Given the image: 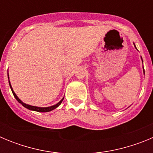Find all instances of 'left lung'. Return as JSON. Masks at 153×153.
Here are the masks:
<instances>
[{"label":"left lung","instance_id":"obj_1","mask_svg":"<svg viewBox=\"0 0 153 153\" xmlns=\"http://www.w3.org/2000/svg\"><path fill=\"white\" fill-rule=\"evenodd\" d=\"M135 47H136V46H135Z\"/></svg>","mask_w":153,"mask_h":153}]
</instances>
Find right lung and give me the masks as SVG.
<instances>
[{
	"label": "right lung",
	"instance_id": "obj_1",
	"mask_svg": "<svg viewBox=\"0 0 153 153\" xmlns=\"http://www.w3.org/2000/svg\"><path fill=\"white\" fill-rule=\"evenodd\" d=\"M9 84H10V89H11V90H12V93H13V96H14V97H15L16 100H17L20 103L22 104L23 106H24L25 108H27V109H30V110H33V111L40 112V113H46V112H50V111H51V110H53V109H56V107H58V106H60V104H61L62 101H63V99H62L61 100L58 102L57 104H56V105H54V106H49V107H37V106H30V105H27V104H26V103H24V102H23L22 101H21V100H20V99H19L18 97H17V95L15 94V93L13 91V89H12L11 86H10V81H9Z\"/></svg>",
	"mask_w": 153,
	"mask_h": 153
}]
</instances>
